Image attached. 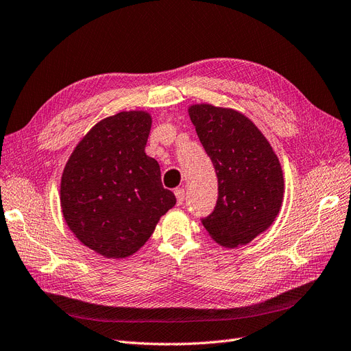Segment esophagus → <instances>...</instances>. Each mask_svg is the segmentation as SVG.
Instances as JSON below:
<instances>
[{"instance_id": "obj_1", "label": "esophagus", "mask_w": 351, "mask_h": 351, "mask_svg": "<svg viewBox=\"0 0 351 351\" xmlns=\"http://www.w3.org/2000/svg\"><path fill=\"white\" fill-rule=\"evenodd\" d=\"M175 195H176L178 205H182L184 201H185V189H182V188L175 189Z\"/></svg>"}]
</instances>
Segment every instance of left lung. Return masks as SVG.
Instances as JSON below:
<instances>
[{
	"instance_id": "1",
	"label": "left lung",
	"mask_w": 351,
	"mask_h": 351,
	"mask_svg": "<svg viewBox=\"0 0 351 351\" xmlns=\"http://www.w3.org/2000/svg\"><path fill=\"white\" fill-rule=\"evenodd\" d=\"M188 112L218 178L217 205L201 221L223 247L247 244L280 211L283 173L278 156L254 123L236 110L195 104Z\"/></svg>"
}]
</instances>
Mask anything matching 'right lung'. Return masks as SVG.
<instances>
[{
    "instance_id": "right-lung-1",
    "label": "right lung",
    "mask_w": 351,
    "mask_h": 351,
    "mask_svg": "<svg viewBox=\"0 0 351 351\" xmlns=\"http://www.w3.org/2000/svg\"><path fill=\"white\" fill-rule=\"evenodd\" d=\"M146 111H121L97 123L63 169L60 206L75 237L107 258H124L145 244L176 204L160 166L146 154Z\"/></svg>"
}]
</instances>
